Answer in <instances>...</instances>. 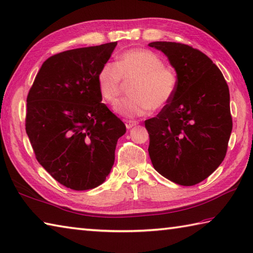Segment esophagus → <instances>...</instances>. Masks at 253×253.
Here are the masks:
<instances>
[{"mask_svg":"<svg viewBox=\"0 0 253 253\" xmlns=\"http://www.w3.org/2000/svg\"><path fill=\"white\" fill-rule=\"evenodd\" d=\"M125 125H126V128H128V129H130V128H132L134 126L138 125V122H136V121H126Z\"/></svg>","mask_w":253,"mask_h":253,"instance_id":"34e87169","label":"esophagus"}]
</instances>
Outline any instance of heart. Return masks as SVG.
I'll list each match as a JSON object with an SVG mask.
<instances>
[{
	"mask_svg": "<svg viewBox=\"0 0 253 253\" xmlns=\"http://www.w3.org/2000/svg\"><path fill=\"white\" fill-rule=\"evenodd\" d=\"M123 80L132 81L128 97L115 106V111L125 117H138L151 109L166 107L177 89V76L165 67L158 54L145 48L124 52L116 63H105L97 73L99 95L109 104L118 99L123 90Z\"/></svg>",
	"mask_w": 253,
	"mask_h": 253,
	"instance_id": "heart-1",
	"label": "heart"
}]
</instances>
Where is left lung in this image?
<instances>
[{
  "label": "left lung",
  "instance_id": "1",
  "mask_svg": "<svg viewBox=\"0 0 253 253\" xmlns=\"http://www.w3.org/2000/svg\"><path fill=\"white\" fill-rule=\"evenodd\" d=\"M148 45L162 50L177 73L171 102L145 121L149 157L165 178L181 186L197 185L226 157L232 130L229 87L199 49L174 42Z\"/></svg>",
  "mask_w": 253,
  "mask_h": 253
}]
</instances>
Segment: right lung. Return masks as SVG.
Returning a JSON list of instances; mask_svg holds the SVG:
<instances>
[{
	"mask_svg": "<svg viewBox=\"0 0 253 253\" xmlns=\"http://www.w3.org/2000/svg\"><path fill=\"white\" fill-rule=\"evenodd\" d=\"M117 42L65 50L43 63L27 95L25 129L55 180L88 190L106 180L126 126L102 103L97 73Z\"/></svg>",
	"mask_w": 253,
	"mask_h": 253,
	"instance_id": "1",
	"label": "right lung"
}]
</instances>
